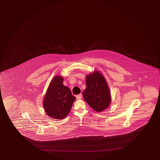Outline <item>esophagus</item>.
Instances as JSON below:
<instances>
[{"mask_svg":"<svg viewBox=\"0 0 160 160\" xmlns=\"http://www.w3.org/2000/svg\"><path fill=\"white\" fill-rule=\"evenodd\" d=\"M82 98V95L81 94H79L78 95H77V97H76L77 99H81Z\"/></svg>","mask_w":160,"mask_h":160,"instance_id":"esophagus-1","label":"esophagus"}]
</instances>
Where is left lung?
<instances>
[{"instance_id":"8db88e82","label":"left lung","mask_w":160,"mask_h":160,"mask_svg":"<svg viewBox=\"0 0 160 160\" xmlns=\"http://www.w3.org/2000/svg\"><path fill=\"white\" fill-rule=\"evenodd\" d=\"M86 83L83 97L88 105L97 112L108 109L111 102V95L108 83L101 72L95 70L87 75Z\"/></svg>"}]
</instances>
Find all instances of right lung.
<instances>
[{"label":"right lung","instance_id":"right-lung-1","mask_svg":"<svg viewBox=\"0 0 160 160\" xmlns=\"http://www.w3.org/2000/svg\"><path fill=\"white\" fill-rule=\"evenodd\" d=\"M63 81L62 76L55 77L48 86L43 99L45 112L54 119L66 118L75 99L71 90L63 85Z\"/></svg>","mask_w":160,"mask_h":160}]
</instances>
